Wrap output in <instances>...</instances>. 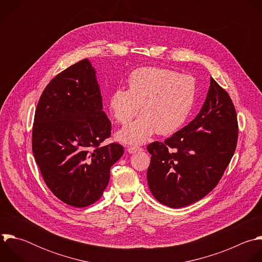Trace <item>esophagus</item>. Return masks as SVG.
I'll return each mask as SVG.
<instances>
[{
  "label": "esophagus",
  "instance_id": "34e87169",
  "mask_svg": "<svg viewBox=\"0 0 262 262\" xmlns=\"http://www.w3.org/2000/svg\"><path fill=\"white\" fill-rule=\"evenodd\" d=\"M127 150L130 154H134V152H136L138 150H141V147H139V146H128Z\"/></svg>",
  "mask_w": 262,
  "mask_h": 262
}]
</instances>
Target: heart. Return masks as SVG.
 <instances>
[{"instance_id": "obj_1", "label": "heart", "mask_w": 262, "mask_h": 262, "mask_svg": "<svg viewBox=\"0 0 262 262\" xmlns=\"http://www.w3.org/2000/svg\"><path fill=\"white\" fill-rule=\"evenodd\" d=\"M129 90L116 89L111 110L118 122L128 124L140 111L142 115L118 133L126 143L140 144L155 132L169 135L189 118L196 97L192 76L163 67H141L129 75Z\"/></svg>"}]
</instances>
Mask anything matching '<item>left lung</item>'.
Instances as JSON below:
<instances>
[{
	"mask_svg": "<svg viewBox=\"0 0 262 262\" xmlns=\"http://www.w3.org/2000/svg\"><path fill=\"white\" fill-rule=\"evenodd\" d=\"M237 128L236 112L228 93L211 77L196 118L164 142L147 145L151 158L146 178L154 197L179 208L210 193L234 154Z\"/></svg>",
	"mask_w": 262,
	"mask_h": 262,
	"instance_id": "8db88e82",
	"label": "left lung"
}]
</instances>
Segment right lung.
Instances as JSON below:
<instances>
[{"mask_svg": "<svg viewBox=\"0 0 262 262\" xmlns=\"http://www.w3.org/2000/svg\"><path fill=\"white\" fill-rule=\"evenodd\" d=\"M111 131L88 59L46 85L35 112L32 149L45 184L60 200L75 207L99 200L124 154L119 143L101 145Z\"/></svg>", "mask_w": 262, "mask_h": 262, "instance_id": "add662e5", "label": "right lung"}]
</instances>
